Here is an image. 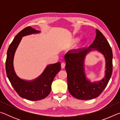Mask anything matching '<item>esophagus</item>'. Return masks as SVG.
<instances>
[{
  "instance_id": "obj_1",
  "label": "esophagus",
  "mask_w": 120,
  "mask_h": 120,
  "mask_svg": "<svg viewBox=\"0 0 120 120\" xmlns=\"http://www.w3.org/2000/svg\"><path fill=\"white\" fill-rule=\"evenodd\" d=\"M65 66H66V64L64 63H61V67L62 69H64L65 68Z\"/></svg>"
}]
</instances>
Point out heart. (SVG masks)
<instances>
[{"instance_id":"heart-1","label":"heart","mask_w":120,"mask_h":120,"mask_svg":"<svg viewBox=\"0 0 120 120\" xmlns=\"http://www.w3.org/2000/svg\"><path fill=\"white\" fill-rule=\"evenodd\" d=\"M79 39H80L79 36H76V37H75L74 38H73L72 41L73 42H77L79 40Z\"/></svg>"}]
</instances>
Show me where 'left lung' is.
<instances>
[{
  "label": "left lung",
  "mask_w": 120,
  "mask_h": 120,
  "mask_svg": "<svg viewBox=\"0 0 120 120\" xmlns=\"http://www.w3.org/2000/svg\"><path fill=\"white\" fill-rule=\"evenodd\" d=\"M96 50L102 54L105 60V78L99 81L92 82L85 72L84 62L89 52ZM113 53L106 38L98 30L96 38L88 48L70 50L64 56L67 73L68 88L70 94L76 98L87 100L96 98L101 94L110 79L112 74Z\"/></svg>",
  "instance_id": "obj_1"
}]
</instances>
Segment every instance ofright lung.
Listing matches in <instances>:
<instances>
[{"mask_svg":"<svg viewBox=\"0 0 120 120\" xmlns=\"http://www.w3.org/2000/svg\"><path fill=\"white\" fill-rule=\"evenodd\" d=\"M41 32L28 26L19 32L8 48L6 61V71L8 78L17 94L22 98L30 101H38L50 94L54 78L61 70L60 62L48 64L43 72L33 80L23 79L17 76L14 67V58L18 46L24 36Z\"/></svg>","mask_w":120,"mask_h":120,"instance_id":"1","label":"right lung"}]
</instances>
